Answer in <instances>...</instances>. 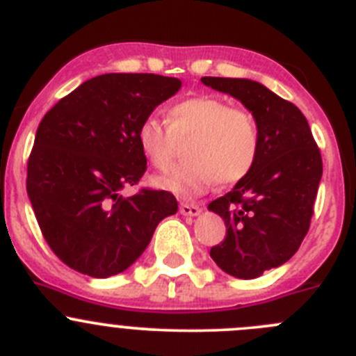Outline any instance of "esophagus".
<instances>
[{
  "label": "esophagus",
  "instance_id": "esophagus-1",
  "mask_svg": "<svg viewBox=\"0 0 356 356\" xmlns=\"http://www.w3.org/2000/svg\"><path fill=\"white\" fill-rule=\"evenodd\" d=\"M179 212H181L182 216L196 217L202 213V207L195 205V203H181V205H179Z\"/></svg>",
  "mask_w": 356,
  "mask_h": 356
}]
</instances>
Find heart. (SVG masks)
Returning <instances> with one entry per match:
<instances>
[{"label":"heart","mask_w":356,"mask_h":356,"mask_svg":"<svg viewBox=\"0 0 356 356\" xmlns=\"http://www.w3.org/2000/svg\"><path fill=\"white\" fill-rule=\"evenodd\" d=\"M167 129L146 118L137 129V143L146 160L167 170L184 144L186 160L154 181L158 188L181 198H195L213 181L233 184L254 168L261 149L255 118L248 111L231 108L213 95L186 99L167 111Z\"/></svg>","instance_id":"1"}]
</instances>
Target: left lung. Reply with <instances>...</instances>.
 I'll use <instances>...</instances> for the list:
<instances>
[{
    "label": "left lung",
    "mask_w": 356,
    "mask_h": 356,
    "mask_svg": "<svg viewBox=\"0 0 356 356\" xmlns=\"http://www.w3.org/2000/svg\"><path fill=\"white\" fill-rule=\"evenodd\" d=\"M202 83L238 99L259 127L261 149L254 168L209 203L226 224V238L210 248V257L224 273L250 280L285 264L305 240L322 156L305 115L264 85L213 76Z\"/></svg>",
    "instance_id": "obj_1"
}]
</instances>
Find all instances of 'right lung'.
I'll return each instance as SVG.
<instances>
[{
  "label": "right lung",
  "mask_w": 356,
  "mask_h": 356,
  "mask_svg": "<svg viewBox=\"0 0 356 356\" xmlns=\"http://www.w3.org/2000/svg\"><path fill=\"white\" fill-rule=\"evenodd\" d=\"M181 79L147 72L95 76L41 120L27 161V195L54 254L94 278L125 271L161 219L177 212L168 191L136 186L146 172L140 122L175 95Z\"/></svg>",
  "instance_id": "obj_1"
}]
</instances>
